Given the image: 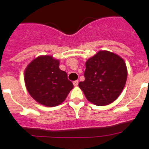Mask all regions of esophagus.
Here are the masks:
<instances>
[{
  "label": "esophagus",
  "instance_id": "esophagus-1",
  "mask_svg": "<svg viewBox=\"0 0 149 149\" xmlns=\"http://www.w3.org/2000/svg\"><path fill=\"white\" fill-rule=\"evenodd\" d=\"M73 84V86H77L79 85V81H74Z\"/></svg>",
  "mask_w": 149,
  "mask_h": 149
}]
</instances>
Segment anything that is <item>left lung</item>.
<instances>
[{
	"label": "left lung",
	"instance_id": "obj_1",
	"mask_svg": "<svg viewBox=\"0 0 149 149\" xmlns=\"http://www.w3.org/2000/svg\"><path fill=\"white\" fill-rule=\"evenodd\" d=\"M124 60L119 55L100 50L86 62L84 81L79 86L87 100L97 106L113 102L120 95L127 80Z\"/></svg>",
	"mask_w": 149,
	"mask_h": 149
}]
</instances>
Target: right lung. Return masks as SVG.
Returning a JSON list of instances; mask_svg holds the SVG:
<instances>
[{
	"mask_svg": "<svg viewBox=\"0 0 149 149\" xmlns=\"http://www.w3.org/2000/svg\"><path fill=\"white\" fill-rule=\"evenodd\" d=\"M59 61L49 55H41L33 60L24 71L26 89L34 100L46 107L63 102L73 84L66 72L59 68Z\"/></svg>",
	"mask_w": 149,
	"mask_h": 149,
	"instance_id": "right-lung-1",
	"label": "right lung"
}]
</instances>
